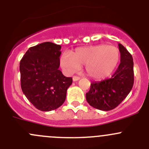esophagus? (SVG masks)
I'll list each match as a JSON object with an SVG mask.
<instances>
[{"label":"esophagus","mask_w":149,"mask_h":149,"mask_svg":"<svg viewBox=\"0 0 149 149\" xmlns=\"http://www.w3.org/2000/svg\"><path fill=\"white\" fill-rule=\"evenodd\" d=\"M79 79H80V77H79V76H74L73 77V81H79Z\"/></svg>","instance_id":"34e87169"}]
</instances>
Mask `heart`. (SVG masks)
<instances>
[{
	"label": "heart",
	"mask_w": 149,
	"mask_h": 149,
	"mask_svg": "<svg viewBox=\"0 0 149 149\" xmlns=\"http://www.w3.org/2000/svg\"><path fill=\"white\" fill-rule=\"evenodd\" d=\"M119 61V52L113 46L99 45L79 47L72 54L64 52L60 58V64L68 74H71L85 64V70L90 77L104 79L112 73Z\"/></svg>",
	"instance_id": "obj_1"
}]
</instances>
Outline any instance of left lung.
Returning a JSON list of instances; mask_svg holds the SVG:
<instances>
[{"mask_svg": "<svg viewBox=\"0 0 149 149\" xmlns=\"http://www.w3.org/2000/svg\"><path fill=\"white\" fill-rule=\"evenodd\" d=\"M120 63L112 78L91 84L86 99L93 107L103 111L115 109L126 98L134 83L133 60L124 46L118 44Z\"/></svg>", "mask_w": 149, "mask_h": 149, "instance_id": "left-lung-1", "label": "left lung"}]
</instances>
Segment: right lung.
<instances>
[{
	"label": "right lung",
	"instance_id": "obj_1",
	"mask_svg": "<svg viewBox=\"0 0 149 149\" xmlns=\"http://www.w3.org/2000/svg\"><path fill=\"white\" fill-rule=\"evenodd\" d=\"M61 46L46 42L31 47L20 61L21 87L39 110L56 109L64 103L73 82L59 70Z\"/></svg>",
	"mask_w": 149,
	"mask_h": 149
}]
</instances>
